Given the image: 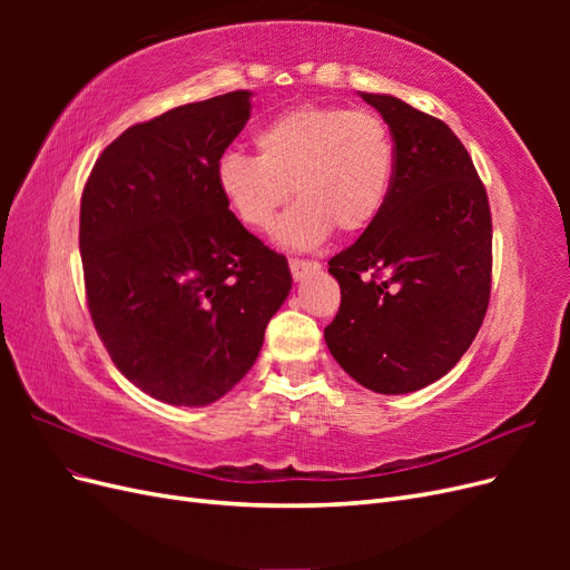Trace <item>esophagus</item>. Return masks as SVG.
Instances as JSON below:
<instances>
[{"label": "esophagus", "mask_w": 570, "mask_h": 570, "mask_svg": "<svg viewBox=\"0 0 570 570\" xmlns=\"http://www.w3.org/2000/svg\"><path fill=\"white\" fill-rule=\"evenodd\" d=\"M318 264L316 262H306V258H289V271H292V278L295 281H304L308 273L316 271Z\"/></svg>", "instance_id": "esophagus-1"}]
</instances>
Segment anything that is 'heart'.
I'll use <instances>...</instances> for the list:
<instances>
[{
    "label": "heart",
    "instance_id": "b5f03b06",
    "mask_svg": "<svg viewBox=\"0 0 570 570\" xmlns=\"http://www.w3.org/2000/svg\"><path fill=\"white\" fill-rule=\"evenodd\" d=\"M258 157L226 151L216 185L243 226L268 230L289 187L299 202L278 223L285 247H314L333 233L356 235L383 212L394 145L371 111L306 105L275 116L254 137Z\"/></svg>",
    "mask_w": 570,
    "mask_h": 570
}]
</instances>
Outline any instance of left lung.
<instances>
[{"mask_svg": "<svg viewBox=\"0 0 570 570\" xmlns=\"http://www.w3.org/2000/svg\"><path fill=\"white\" fill-rule=\"evenodd\" d=\"M358 95L392 132L394 174L383 212L327 262L342 302L323 335L358 385L406 394L450 373L485 318L490 204L444 120L392 95Z\"/></svg>", "mask_w": 570, "mask_h": 570, "instance_id": "obj_1", "label": "left lung"}]
</instances>
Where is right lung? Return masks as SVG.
I'll return each instance as SVG.
<instances>
[{
	"mask_svg": "<svg viewBox=\"0 0 570 570\" xmlns=\"http://www.w3.org/2000/svg\"><path fill=\"white\" fill-rule=\"evenodd\" d=\"M237 90L137 124L101 151L80 202L97 335L128 381L174 406L230 392L289 295L287 258L228 209L216 164L247 126Z\"/></svg>",
	"mask_w": 570,
	"mask_h": 570,
	"instance_id": "obj_1",
	"label": "right lung"
}]
</instances>
